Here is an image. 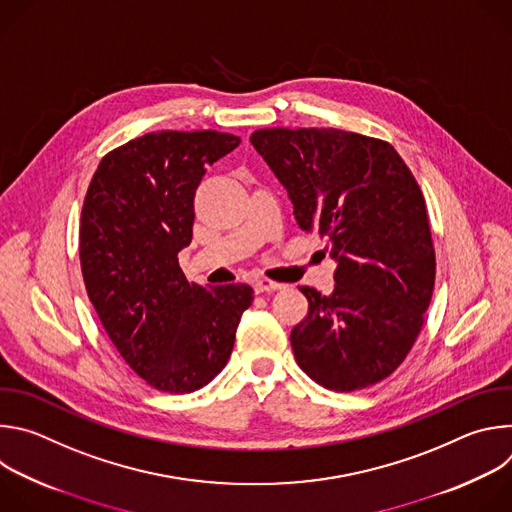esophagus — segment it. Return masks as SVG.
<instances>
[{
	"instance_id": "34e87169",
	"label": "esophagus",
	"mask_w": 512,
	"mask_h": 512,
	"mask_svg": "<svg viewBox=\"0 0 512 512\" xmlns=\"http://www.w3.org/2000/svg\"><path fill=\"white\" fill-rule=\"evenodd\" d=\"M253 287H255L257 294H271V291L283 289L285 285H283V283H277V281H271V279H257Z\"/></svg>"
}]
</instances>
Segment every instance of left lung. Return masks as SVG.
I'll return each instance as SVG.
<instances>
[{
    "instance_id": "left-lung-1",
    "label": "left lung",
    "mask_w": 512,
    "mask_h": 512,
    "mask_svg": "<svg viewBox=\"0 0 512 512\" xmlns=\"http://www.w3.org/2000/svg\"><path fill=\"white\" fill-rule=\"evenodd\" d=\"M304 231L328 239L334 291L308 298L289 334L300 369L350 393L381 383L413 348L435 283L423 192L389 141L334 127L251 133Z\"/></svg>"
}]
</instances>
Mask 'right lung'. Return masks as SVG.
Wrapping results in <instances>:
<instances>
[{
  "label": "right lung",
  "mask_w": 512,
  "mask_h": 512,
  "mask_svg": "<svg viewBox=\"0 0 512 512\" xmlns=\"http://www.w3.org/2000/svg\"><path fill=\"white\" fill-rule=\"evenodd\" d=\"M239 143L210 129L145 133L103 156L83 202L89 300L131 371L164 393H192L225 369L253 302L251 285L206 289L178 263L204 168Z\"/></svg>",
  "instance_id": "right-lung-1"
}]
</instances>
